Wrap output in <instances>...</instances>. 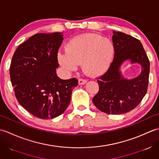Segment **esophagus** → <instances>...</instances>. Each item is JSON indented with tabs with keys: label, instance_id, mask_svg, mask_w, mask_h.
Returning a JSON list of instances; mask_svg holds the SVG:
<instances>
[{
	"label": "esophagus",
	"instance_id": "esophagus-1",
	"mask_svg": "<svg viewBox=\"0 0 159 159\" xmlns=\"http://www.w3.org/2000/svg\"><path fill=\"white\" fill-rule=\"evenodd\" d=\"M87 83V80L85 79H79V85H84Z\"/></svg>",
	"mask_w": 159,
	"mask_h": 159
}]
</instances>
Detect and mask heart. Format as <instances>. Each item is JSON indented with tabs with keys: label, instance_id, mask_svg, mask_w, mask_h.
Segmentation results:
<instances>
[{
	"label": "heart",
	"instance_id": "b5f03b06",
	"mask_svg": "<svg viewBox=\"0 0 159 159\" xmlns=\"http://www.w3.org/2000/svg\"><path fill=\"white\" fill-rule=\"evenodd\" d=\"M115 53L109 39L94 33L74 37L67 43L66 52L59 53V63L63 68L71 72L82 63L83 70L92 75H100L109 69Z\"/></svg>",
	"mask_w": 159,
	"mask_h": 159
}]
</instances>
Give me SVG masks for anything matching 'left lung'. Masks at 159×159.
<instances>
[{
  "label": "left lung",
  "mask_w": 159,
  "mask_h": 159,
  "mask_svg": "<svg viewBox=\"0 0 159 159\" xmlns=\"http://www.w3.org/2000/svg\"><path fill=\"white\" fill-rule=\"evenodd\" d=\"M113 33V61L107 72L97 79L99 91L93 103L104 113L120 115L134 109L146 94L150 61L139 39L121 32ZM128 60L142 66L140 75L132 80L125 79L120 71L122 63Z\"/></svg>",
  "instance_id": "1"
}]
</instances>
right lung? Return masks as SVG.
<instances>
[{
	"label": "right lung",
	"mask_w": 159,
	"mask_h": 159,
	"mask_svg": "<svg viewBox=\"0 0 159 159\" xmlns=\"http://www.w3.org/2000/svg\"><path fill=\"white\" fill-rule=\"evenodd\" d=\"M63 40L62 33H38L20 44L12 57L10 79L15 96L33 116L53 119L69 106L75 78L58 77L57 53Z\"/></svg>",
	"instance_id": "1"
}]
</instances>
